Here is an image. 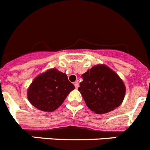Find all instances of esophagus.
<instances>
[{"mask_svg": "<svg viewBox=\"0 0 150 150\" xmlns=\"http://www.w3.org/2000/svg\"><path fill=\"white\" fill-rule=\"evenodd\" d=\"M79 82H78V81H76V82H74V86H75V88H79Z\"/></svg>", "mask_w": 150, "mask_h": 150, "instance_id": "34e87169", "label": "esophagus"}]
</instances>
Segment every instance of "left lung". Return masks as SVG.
Instances as JSON below:
<instances>
[{"mask_svg": "<svg viewBox=\"0 0 150 150\" xmlns=\"http://www.w3.org/2000/svg\"><path fill=\"white\" fill-rule=\"evenodd\" d=\"M78 88L87 106L97 114H105L120 105L126 87L117 74L105 64H97L82 75Z\"/></svg>", "mask_w": 150, "mask_h": 150, "instance_id": "8db88e82", "label": "left lung"}]
</instances>
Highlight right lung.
<instances>
[{
	"label": "right lung",
	"instance_id": "right-lung-1",
	"mask_svg": "<svg viewBox=\"0 0 150 150\" xmlns=\"http://www.w3.org/2000/svg\"><path fill=\"white\" fill-rule=\"evenodd\" d=\"M74 88L64 73L53 68L35 78L27 91V98L36 108L50 112L59 108Z\"/></svg>",
	"mask_w": 150,
	"mask_h": 150
}]
</instances>
